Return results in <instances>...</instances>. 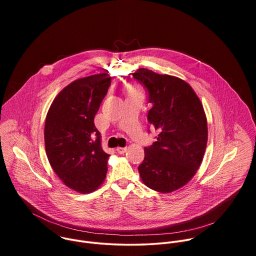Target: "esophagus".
<instances>
[{
  "mask_svg": "<svg viewBox=\"0 0 256 256\" xmlns=\"http://www.w3.org/2000/svg\"><path fill=\"white\" fill-rule=\"evenodd\" d=\"M116 151H118V154H124L126 152V148H122V147H118V148H116Z\"/></svg>",
  "mask_w": 256,
  "mask_h": 256,
  "instance_id": "1",
  "label": "esophagus"
}]
</instances>
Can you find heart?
Segmentation results:
<instances>
[{
  "mask_svg": "<svg viewBox=\"0 0 256 256\" xmlns=\"http://www.w3.org/2000/svg\"><path fill=\"white\" fill-rule=\"evenodd\" d=\"M126 95H136V94H140V89L134 85H128L124 89Z\"/></svg>",
  "mask_w": 256,
  "mask_h": 256,
  "instance_id": "b5f03b06",
  "label": "heart"
}]
</instances>
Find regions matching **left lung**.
Returning a JSON list of instances; mask_svg holds the SVG:
<instances>
[{
    "mask_svg": "<svg viewBox=\"0 0 256 256\" xmlns=\"http://www.w3.org/2000/svg\"><path fill=\"white\" fill-rule=\"evenodd\" d=\"M132 77L148 90V122L159 132L151 147L144 148L140 176L146 186L170 194L188 184L202 164L208 142L204 106L180 78L144 68Z\"/></svg>",
    "mask_w": 256,
    "mask_h": 256,
    "instance_id": "8db88e82",
    "label": "left lung"
}]
</instances>
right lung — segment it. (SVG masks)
I'll return each mask as SVG.
<instances>
[{"instance_id": "add662e5", "label": "right lung", "mask_w": 256, "mask_h": 256, "mask_svg": "<svg viewBox=\"0 0 256 256\" xmlns=\"http://www.w3.org/2000/svg\"><path fill=\"white\" fill-rule=\"evenodd\" d=\"M110 83L107 72L72 81L56 95L46 114L48 162L66 186L81 194L93 192L106 177L110 155L101 147L94 118Z\"/></svg>"}]
</instances>
